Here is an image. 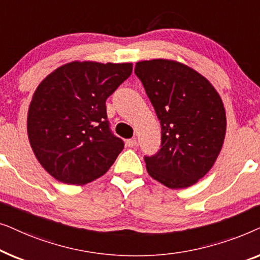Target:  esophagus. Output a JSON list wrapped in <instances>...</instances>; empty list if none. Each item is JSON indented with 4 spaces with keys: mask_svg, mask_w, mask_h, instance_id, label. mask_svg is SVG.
Returning a JSON list of instances; mask_svg holds the SVG:
<instances>
[{
    "mask_svg": "<svg viewBox=\"0 0 260 260\" xmlns=\"http://www.w3.org/2000/svg\"><path fill=\"white\" fill-rule=\"evenodd\" d=\"M137 141L135 140V138H130V140H127L126 141V145L129 148H135V147H137Z\"/></svg>",
    "mask_w": 260,
    "mask_h": 260,
    "instance_id": "esophagus-1",
    "label": "esophagus"
}]
</instances>
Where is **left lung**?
<instances>
[{"mask_svg":"<svg viewBox=\"0 0 260 260\" xmlns=\"http://www.w3.org/2000/svg\"><path fill=\"white\" fill-rule=\"evenodd\" d=\"M135 74L143 84L161 124V149L144 156L152 179L179 189L197 183L221 150L226 113L221 98L200 73L183 63L140 61Z\"/></svg>","mask_w":260,"mask_h":260,"instance_id":"left-lung-1","label":"left lung"}]
</instances>
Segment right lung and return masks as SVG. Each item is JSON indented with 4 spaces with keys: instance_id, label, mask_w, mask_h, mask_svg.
Returning a JSON list of instances; mask_svg holds the SVG:
<instances>
[{
    "instance_id": "1",
    "label": "right lung",
    "mask_w": 260,
    "mask_h": 260,
    "mask_svg": "<svg viewBox=\"0 0 260 260\" xmlns=\"http://www.w3.org/2000/svg\"><path fill=\"white\" fill-rule=\"evenodd\" d=\"M133 63L70 62L34 92L28 138L40 165L60 182L86 184L108 172L124 148L110 129L105 102Z\"/></svg>"
}]
</instances>
